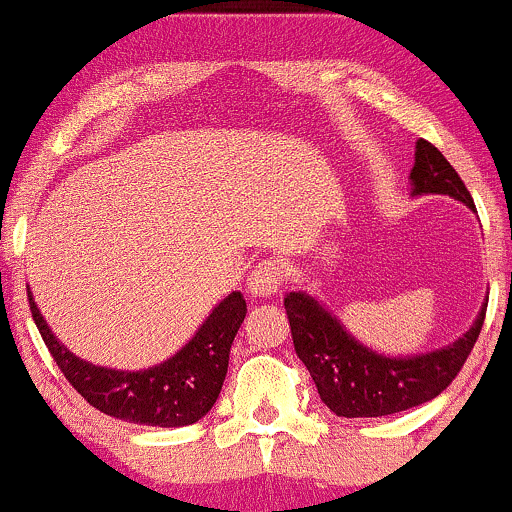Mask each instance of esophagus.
Wrapping results in <instances>:
<instances>
[{"label": "esophagus", "mask_w": 512, "mask_h": 512, "mask_svg": "<svg viewBox=\"0 0 512 512\" xmlns=\"http://www.w3.org/2000/svg\"><path fill=\"white\" fill-rule=\"evenodd\" d=\"M284 279H286L284 264L276 260H267L250 274L248 293L252 298H272L279 293Z\"/></svg>", "instance_id": "esophagus-1"}]
</instances>
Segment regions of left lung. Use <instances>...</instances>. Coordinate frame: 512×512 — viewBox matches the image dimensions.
<instances>
[{
	"label": "left lung",
	"mask_w": 512,
	"mask_h": 512,
	"mask_svg": "<svg viewBox=\"0 0 512 512\" xmlns=\"http://www.w3.org/2000/svg\"><path fill=\"white\" fill-rule=\"evenodd\" d=\"M409 182L411 197L445 195L477 211L448 158L424 139L416 142ZM486 303L489 298L472 327L455 342L424 354L390 356L356 339L344 322L308 291H291L284 298L298 358L308 368L322 402L346 419L397 414L438 397L474 349L484 325Z\"/></svg>",
	"instance_id": "1"
}]
</instances>
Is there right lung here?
Listing matches in <instances>:
<instances>
[{"label": "right lung", "mask_w": 512, "mask_h": 512, "mask_svg": "<svg viewBox=\"0 0 512 512\" xmlns=\"http://www.w3.org/2000/svg\"><path fill=\"white\" fill-rule=\"evenodd\" d=\"M28 303L35 327L64 378L91 407L129 424L161 428L190 426L209 414L226 380L231 344L248 313L243 293H228L192 339L166 361L142 370H117L72 354L40 315L31 291Z\"/></svg>", "instance_id": "1"}]
</instances>
